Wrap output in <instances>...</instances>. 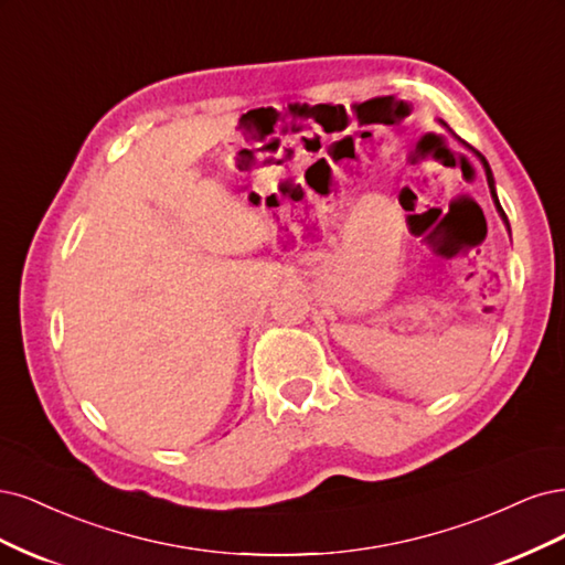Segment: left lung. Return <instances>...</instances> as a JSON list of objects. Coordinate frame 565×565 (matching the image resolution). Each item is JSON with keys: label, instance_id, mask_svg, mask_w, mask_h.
Masks as SVG:
<instances>
[{"label": "left lung", "instance_id": "8db88e82", "mask_svg": "<svg viewBox=\"0 0 565 565\" xmlns=\"http://www.w3.org/2000/svg\"><path fill=\"white\" fill-rule=\"evenodd\" d=\"M477 152V150H475ZM477 157L481 159V163H483V169H486V178H488V188H490V194H493V202H495V209H498V213H500V217L504 221V225L509 227V221H507V215H504V211H502V206H500V202H498V194H495V180H493V171H490V167H488V161H486V157L481 154V152H477Z\"/></svg>", "mask_w": 565, "mask_h": 565}]
</instances>
